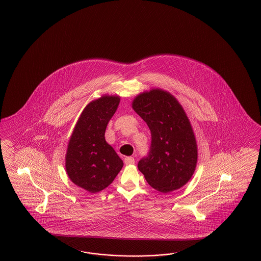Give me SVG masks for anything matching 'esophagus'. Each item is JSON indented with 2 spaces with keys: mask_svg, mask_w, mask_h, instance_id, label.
I'll use <instances>...</instances> for the list:
<instances>
[{
  "mask_svg": "<svg viewBox=\"0 0 261 261\" xmlns=\"http://www.w3.org/2000/svg\"><path fill=\"white\" fill-rule=\"evenodd\" d=\"M124 164L125 165H134V158L133 157H126V158H124Z\"/></svg>",
  "mask_w": 261,
  "mask_h": 261,
  "instance_id": "1",
  "label": "esophagus"
}]
</instances>
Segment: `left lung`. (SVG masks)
I'll return each mask as SVG.
<instances>
[{"label":"left lung","mask_w":261,"mask_h":261,"mask_svg":"<svg viewBox=\"0 0 261 261\" xmlns=\"http://www.w3.org/2000/svg\"><path fill=\"white\" fill-rule=\"evenodd\" d=\"M135 112L149 127L150 150L139 170L155 190L167 193L189 182L197 164V143L190 119L173 95L152 89L137 95Z\"/></svg>","instance_id":"left-lung-1"}]
</instances>
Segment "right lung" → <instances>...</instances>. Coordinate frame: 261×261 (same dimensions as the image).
<instances>
[{
  "label": "right lung",
  "mask_w": 261,
  "mask_h": 261,
  "mask_svg": "<svg viewBox=\"0 0 261 261\" xmlns=\"http://www.w3.org/2000/svg\"><path fill=\"white\" fill-rule=\"evenodd\" d=\"M119 99L117 95H105L89 103L69 141L66 171L71 182L90 193L107 188L123 166V162L104 137Z\"/></svg>",
  "instance_id": "right-lung-1"
}]
</instances>
